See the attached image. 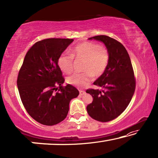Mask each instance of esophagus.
Listing matches in <instances>:
<instances>
[{
    "label": "esophagus",
    "mask_w": 158,
    "mask_h": 158,
    "mask_svg": "<svg viewBox=\"0 0 158 158\" xmlns=\"http://www.w3.org/2000/svg\"><path fill=\"white\" fill-rule=\"evenodd\" d=\"M79 93H80V95H81V96H83V95L85 94V90H79Z\"/></svg>",
    "instance_id": "1"
}]
</instances>
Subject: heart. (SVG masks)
Listing matches in <instances>:
<instances>
[{
	"label": "heart",
	"mask_w": 158,
	"mask_h": 158,
	"mask_svg": "<svg viewBox=\"0 0 158 158\" xmlns=\"http://www.w3.org/2000/svg\"><path fill=\"white\" fill-rule=\"evenodd\" d=\"M83 60V73H75L68 77V83L77 88H85L92 81L93 76L98 77L106 70L109 62V52L106 47L96 43L84 42L75 46L71 55L62 53L57 59L60 70L70 73L73 70V60Z\"/></svg>",
	"instance_id": "heart-1"
}]
</instances>
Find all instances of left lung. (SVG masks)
Masks as SVG:
<instances>
[{
  "label": "left lung",
  "mask_w": 158,
  "mask_h": 158,
  "mask_svg": "<svg viewBox=\"0 0 158 158\" xmlns=\"http://www.w3.org/2000/svg\"><path fill=\"white\" fill-rule=\"evenodd\" d=\"M88 40L103 42L109 52L106 70L94 83L103 89L86 90L94 98L86 108L88 114L95 120L107 122L118 117L130 103L135 90V74L129 54L119 42L106 35Z\"/></svg>",
  "instance_id": "obj_1"
}]
</instances>
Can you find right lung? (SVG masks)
<instances>
[{"label": "right lung", "instance_id": "1", "mask_svg": "<svg viewBox=\"0 0 158 158\" xmlns=\"http://www.w3.org/2000/svg\"><path fill=\"white\" fill-rule=\"evenodd\" d=\"M73 39H47L27 52L19 70L17 86L28 114L40 124L52 126L66 118L71 99L79 91L68 84L57 64L59 56Z\"/></svg>", "mask_w": 158, "mask_h": 158}]
</instances>
